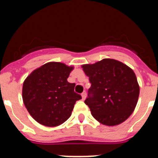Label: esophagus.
<instances>
[{"label": "esophagus", "instance_id": "1", "mask_svg": "<svg viewBox=\"0 0 158 158\" xmlns=\"http://www.w3.org/2000/svg\"><path fill=\"white\" fill-rule=\"evenodd\" d=\"M81 97H82V100H85L86 97V93L85 92H83V93H81Z\"/></svg>", "mask_w": 158, "mask_h": 158}]
</instances>
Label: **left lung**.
Segmentation results:
<instances>
[{
  "instance_id": "1",
  "label": "left lung",
  "mask_w": 158,
  "mask_h": 158,
  "mask_svg": "<svg viewBox=\"0 0 158 158\" xmlns=\"http://www.w3.org/2000/svg\"><path fill=\"white\" fill-rule=\"evenodd\" d=\"M91 87L85 100L100 123L115 126L124 122L136 107L139 86L134 71L117 60L105 58L82 65Z\"/></svg>"
}]
</instances>
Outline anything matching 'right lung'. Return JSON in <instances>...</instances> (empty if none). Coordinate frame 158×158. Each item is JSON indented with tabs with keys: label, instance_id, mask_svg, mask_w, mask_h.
<instances>
[{
	"label": "right lung",
	"instance_id": "1",
	"mask_svg": "<svg viewBox=\"0 0 158 158\" xmlns=\"http://www.w3.org/2000/svg\"><path fill=\"white\" fill-rule=\"evenodd\" d=\"M73 67L60 62H48L26 78L23 100L32 118L47 127L61 125L69 118L77 100L74 83L67 81Z\"/></svg>",
	"mask_w": 158,
	"mask_h": 158
}]
</instances>
